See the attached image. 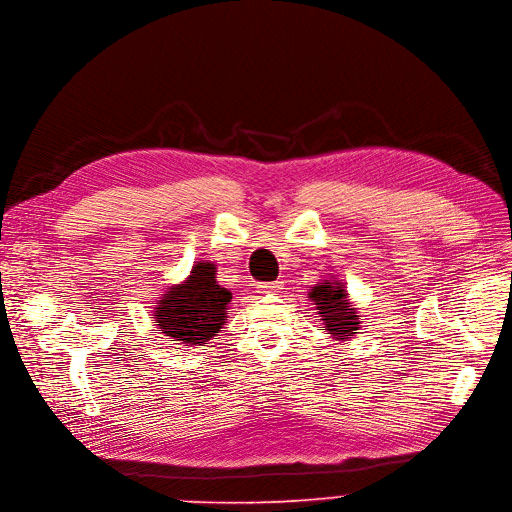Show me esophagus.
Listing matches in <instances>:
<instances>
[{
    "label": "esophagus",
    "mask_w": 512,
    "mask_h": 512,
    "mask_svg": "<svg viewBox=\"0 0 512 512\" xmlns=\"http://www.w3.org/2000/svg\"><path fill=\"white\" fill-rule=\"evenodd\" d=\"M257 293L265 295V293H280L282 288V282H263V284H257Z\"/></svg>",
    "instance_id": "obj_1"
}]
</instances>
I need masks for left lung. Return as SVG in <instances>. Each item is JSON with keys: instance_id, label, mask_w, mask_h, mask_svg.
Segmentation results:
<instances>
[{"instance_id": "8db88e82", "label": "left lung", "mask_w": 512, "mask_h": 512, "mask_svg": "<svg viewBox=\"0 0 512 512\" xmlns=\"http://www.w3.org/2000/svg\"><path fill=\"white\" fill-rule=\"evenodd\" d=\"M307 299L316 305L322 330L337 343L351 341L362 328V318L349 299L347 286L343 280L330 276L314 286H309Z\"/></svg>"}]
</instances>
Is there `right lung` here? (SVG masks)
Segmentation results:
<instances>
[{
    "instance_id": "1",
    "label": "right lung",
    "mask_w": 512,
    "mask_h": 512,
    "mask_svg": "<svg viewBox=\"0 0 512 512\" xmlns=\"http://www.w3.org/2000/svg\"><path fill=\"white\" fill-rule=\"evenodd\" d=\"M232 293L217 282L213 261H194L190 274L167 291L154 305V324L180 345H205L228 320Z\"/></svg>"
}]
</instances>
